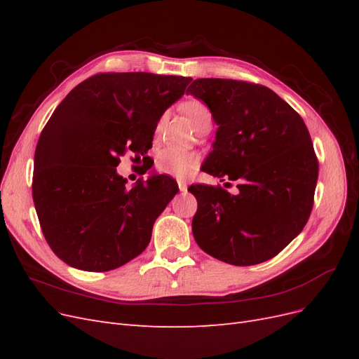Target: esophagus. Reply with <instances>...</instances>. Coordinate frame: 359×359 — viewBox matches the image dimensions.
I'll return each mask as SVG.
<instances>
[{
    "label": "esophagus",
    "mask_w": 359,
    "mask_h": 359,
    "mask_svg": "<svg viewBox=\"0 0 359 359\" xmlns=\"http://www.w3.org/2000/svg\"><path fill=\"white\" fill-rule=\"evenodd\" d=\"M178 189H180V191H186L187 190V184H186V181H178Z\"/></svg>",
    "instance_id": "34e87169"
}]
</instances>
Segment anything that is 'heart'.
I'll return each instance as SVG.
<instances>
[{
    "label": "heart",
    "instance_id": "b5f03b06",
    "mask_svg": "<svg viewBox=\"0 0 359 359\" xmlns=\"http://www.w3.org/2000/svg\"><path fill=\"white\" fill-rule=\"evenodd\" d=\"M181 109L187 115L193 127L196 128V132L205 126H211L212 114L210 111V107L203 102L196 99L187 100L182 103ZM163 121H165V116H161L160 121L157 123L156 133H158L161 130ZM196 165H198L196 154L189 153V151H180L175 148H163L161 151H158L157 158H156V169L158 172L165 173V175L178 177V178L187 177L189 173L196 168Z\"/></svg>",
    "mask_w": 359,
    "mask_h": 359
}]
</instances>
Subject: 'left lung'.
Wrapping results in <instances>:
<instances>
[{"label":"left lung","mask_w":359,"mask_h":359,"mask_svg":"<svg viewBox=\"0 0 359 359\" xmlns=\"http://www.w3.org/2000/svg\"><path fill=\"white\" fill-rule=\"evenodd\" d=\"M187 93L210 107L212 151L202 170L236 182V194L194 184L191 229L205 253L248 266L277 256L306 226L319 163L298 112L264 85L196 79ZM231 182H226V187Z\"/></svg>","instance_id":"1"}]
</instances>
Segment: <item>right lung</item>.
Returning <instances> with one entry per match:
<instances>
[{"mask_svg":"<svg viewBox=\"0 0 359 359\" xmlns=\"http://www.w3.org/2000/svg\"><path fill=\"white\" fill-rule=\"evenodd\" d=\"M191 78L145 72L99 73L67 94L43 128L34 154L32 199L41 232L67 265L103 273L139 256L157 217L178 193L168 175H118L119 157L147 156L161 115Z\"/></svg>","mask_w":359,"mask_h":359,"instance_id":"right-lung-1","label":"right lung"}]
</instances>
